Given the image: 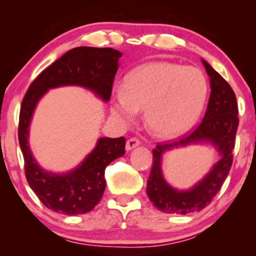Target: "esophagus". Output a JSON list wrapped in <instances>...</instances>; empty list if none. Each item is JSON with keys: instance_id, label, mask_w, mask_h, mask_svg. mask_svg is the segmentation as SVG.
<instances>
[{"instance_id": "1", "label": "esophagus", "mask_w": 256, "mask_h": 256, "mask_svg": "<svg viewBox=\"0 0 256 256\" xmlns=\"http://www.w3.org/2000/svg\"><path fill=\"white\" fill-rule=\"evenodd\" d=\"M140 144V140L136 137H131L128 138V142H126V150H132L134 148H136V146H138Z\"/></svg>"}]
</instances>
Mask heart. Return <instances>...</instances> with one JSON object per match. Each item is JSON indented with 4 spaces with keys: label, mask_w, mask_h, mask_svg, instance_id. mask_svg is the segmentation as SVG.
<instances>
[{
    "label": "heart",
    "mask_w": 256,
    "mask_h": 256,
    "mask_svg": "<svg viewBox=\"0 0 256 256\" xmlns=\"http://www.w3.org/2000/svg\"><path fill=\"white\" fill-rule=\"evenodd\" d=\"M208 85L195 67L155 61L131 71L124 89L116 90L112 114L122 122L146 110V124L161 136H177L189 130L201 114Z\"/></svg>",
    "instance_id": "heart-1"
}]
</instances>
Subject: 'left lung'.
Wrapping results in <instances>:
<instances>
[{
  "mask_svg": "<svg viewBox=\"0 0 256 256\" xmlns=\"http://www.w3.org/2000/svg\"><path fill=\"white\" fill-rule=\"evenodd\" d=\"M210 77V95L207 110L195 130L173 142L160 143L152 150V166L146 194L152 204L164 213L189 214L200 212L210 204L228 177L232 165V150L238 128V108L234 90L222 76L202 58ZM208 142L220 154L218 162L195 186L186 190L173 188L166 182L162 172V156L173 148Z\"/></svg>",
  "mask_w": 256,
  "mask_h": 256,
  "instance_id": "left-lung-1",
  "label": "left lung"
}]
</instances>
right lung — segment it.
<instances>
[{
    "label": "right lung",
    "instance_id": "1",
    "mask_svg": "<svg viewBox=\"0 0 256 256\" xmlns=\"http://www.w3.org/2000/svg\"><path fill=\"white\" fill-rule=\"evenodd\" d=\"M122 55L112 48H73L46 67L32 82L25 94L18 131L19 144L24 155L25 176L38 198L54 212L78 216L95 208L106 189V167L125 154V138H98L95 148L71 171H46L37 162L28 144L34 110L48 90L71 85L85 88L100 100L108 102Z\"/></svg>",
    "mask_w": 256,
    "mask_h": 256
}]
</instances>
